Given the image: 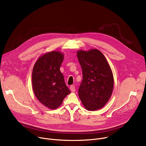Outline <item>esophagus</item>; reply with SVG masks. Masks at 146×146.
<instances>
[{
  "label": "esophagus",
  "instance_id": "34e87169",
  "mask_svg": "<svg viewBox=\"0 0 146 146\" xmlns=\"http://www.w3.org/2000/svg\"><path fill=\"white\" fill-rule=\"evenodd\" d=\"M70 89L71 90V91L72 92H74L75 90H76V89H75V86H74V85H72L71 86H70Z\"/></svg>",
  "mask_w": 146,
  "mask_h": 146
}]
</instances>
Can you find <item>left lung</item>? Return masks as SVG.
Segmentation results:
<instances>
[{"label": "left lung", "instance_id": "1", "mask_svg": "<svg viewBox=\"0 0 146 146\" xmlns=\"http://www.w3.org/2000/svg\"><path fill=\"white\" fill-rule=\"evenodd\" d=\"M77 56L83 75L79 96L88 110L101 109L109 101L113 90V78L110 66L103 54L96 49L80 50Z\"/></svg>", "mask_w": 146, "mask_h": 146}]
</instances>
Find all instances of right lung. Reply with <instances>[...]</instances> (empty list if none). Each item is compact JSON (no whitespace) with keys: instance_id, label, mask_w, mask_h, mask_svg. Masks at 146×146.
<instances>
[{"instance_id":"1","label":"right lung","mask_w":146,"mask_h":146,"mask_svg":"<svg viewBox=\"0 0 146 146\" xmlns=\"http://www.w3.org/2000/svg\"><path fill=\"white\" fill-rule=\"evenodd\" d=\"M63 54L54 51L40 57L33 68L32 82L35 95L47 108H57L70 93L60 70Z\"/></svg>"}]
</instances>
